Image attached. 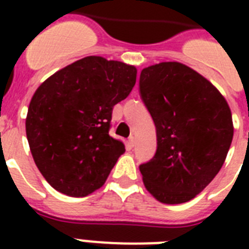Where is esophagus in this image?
I'll return each mask as SVG.
<instances>
[{
    "label": "esophagus",
    "mask_w": 249,
    "mask_h": 249,
    "mask_svg": "<svg viewBox=\"0 0 249 249\" xmlns=\"http://www.w3.org/2000/svg\"><path fill=\"white\" fill-rule=\"evenodd\" d=\"M129 146H130V147H134V146H136V137L134 136H132L129 138Z\"/></svg>",
    "instance_id": "1"
}]
</instances>
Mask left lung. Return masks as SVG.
Here are the masks:
<instances>
[{
	"instance_id": "obj_1",
	"label": "left lung",
	"mask_w": 249,
	"mask_h": 249,
	"mask_svg": "<svg viewBox=\"0 0 249 249\" xmlns=\"http://www.w3.org/2000/svg\"><path fill=\"white\" fill-rule=\"evenodd\" d=\"M141 95L156 126L155 156L140 166L156 200L181 204L211 183L234 136L231 111L216 86L179 62L141 72Z\"/></svg>"
}]
</instances>
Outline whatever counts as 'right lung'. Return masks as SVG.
<instances>
[{"instance_id":"obj_1","label":"right lung","mask_w":249,"mask_h":249,"mask_svg":"<svg viewBox=\"0 0 249 249\" xmlns=\"http://www.w3.org/2000/svg\"><path fill=\"white\" fill-rule=\"evenodd\" d=\"M136 79L134 66L90 55L37 88L25 133L35 164L56 191L88 196L105 185L125 152L108 134L113 106L128 97Z\"/></svg>"}]
</instances>
